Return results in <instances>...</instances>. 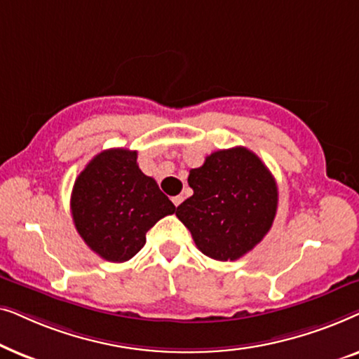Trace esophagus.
Masks as SVG:
<instances>
[{"mask_svg": "<svg viewBox=\"0 0 359 359\" xmlns=\"http://www.w3.org/2000/svg\"><path fill=\"white\" fill-rule=\"evenodd\" d=\"M171 201H173V204L178 208V205L183 203V196H175V198H171Z\"/></svg>", "mask_w": 359, "mask_h": 359, "instance_id": "esophagus-1", "label": "esophagus"}]
</instances>
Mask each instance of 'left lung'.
<instances>
[{"instance_id": "left-lung-1", "label": "left lung", "mask_w": 359, "mask_h": 359, "mask_svg": "<svg viewBox=\"0 0 359 359\" xmlns=\"http://www.w3.org/2000/svg\"><path fill=\"white\" fill-rule=\"evenodd\" d=\"M194 194L176 217L205 257L235 262L262 242L278 209V186L258 155L245 147L217 150L189 171Z\"/></svg>"}]
</instances>
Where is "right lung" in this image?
<instances>
[{"label": "right lung", "mask_w": 359, "mask_h": 359, "mask_svg": "<svg viewBox=\"0 0 359 359\" xmlns=\"http://www.w3.org/2000/svg\"><path fill=\"white\" fill-rule=\"evenodd\" d=\"M72 215L80 237L106 262L122 263L145 245V235L176 208L154 178L142 173L137 151L109 149L78 175Z\"/></svg>", "instance_id": "right-lung-1"}]
</instances>
